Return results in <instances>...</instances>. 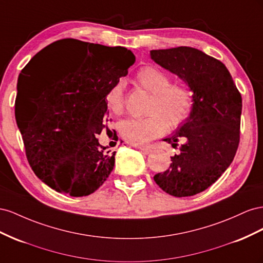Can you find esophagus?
<instances>
[{
    "label": "esophagus",
    "instance_id": "34e87169",
    "mask_svg": "<svg viewBox=\"0 0 263 263\" xmlns=\"http://www.w3.org/2000/svg\"><path fill=\"white\" fill-rule=\"evenodd\" d=\"M139 149H140L142 153H144V154H149V153L152 152L151 148H149V147H144V146L143 147H139Z\"/></svg>",
    "mask_w": 263,
    "mask_h": 263
}]
</instances>
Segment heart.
<instances>
[{
	"instance_id": "heart-1",
	"label": "heart",
	"mask_w": 263,
	"mask_h": 263,
	"mask_svg": "<svg viewBox=\"0 0 263 263\" xmlns=\"http://www.w3.org/2000/svg\"><path fill=\"white\" fill-rule=\"evenodd\" d=\"M137 84L152 93L145 118H127L118 123V131L126 142L143 145L166 130L173 129L190 116L193 93L185 85L172 82L171 76L155 66H144L136 74ZM107 107L116 115L124 109V84L112 85L104 97Z\"/></svg>"
}]
</instances>
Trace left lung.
Segmentation results:
<instances>
[{"label": "left lung", "mask_w": 263, "mask_h": 263, "mask_svg": "<svg viewBox=\"0 0 263 263\" xmlns=\"http://www.w3.org/2000/svg\"><path fill=\"white\" fill-rule=\"evenodd\" d=\"M153 61L173 72L193 91L190 117L163 141L181 153L154 181L172 196H193L207 190L228 168L240 140L242 99L220 61L196 48L181 46L149 51Z\"/></svg>", "instance_id": "8db88e82"}]
</instances>
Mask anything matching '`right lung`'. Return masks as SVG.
Wrapping results in <instances>:
<instances>
[{
  "instance_id": "obj_1",
  "label": "right lung",
  "mask_w": 263,
  "mask_h": 263,
  "mask_svg": "<svg viewBox=\"0 0 263 263\" xmlns=\"http://www.w3.org/2000/svg\"><path fill=\"white\" fill-rule=\"evenodd\" d=\"M134 62L125 47L66 39L37 52L22 69L15 117L28 163L50 189L81 197L107 181L116 152L97 139L109 114L104 97Z\"/></svg>"
}]
</instances>
